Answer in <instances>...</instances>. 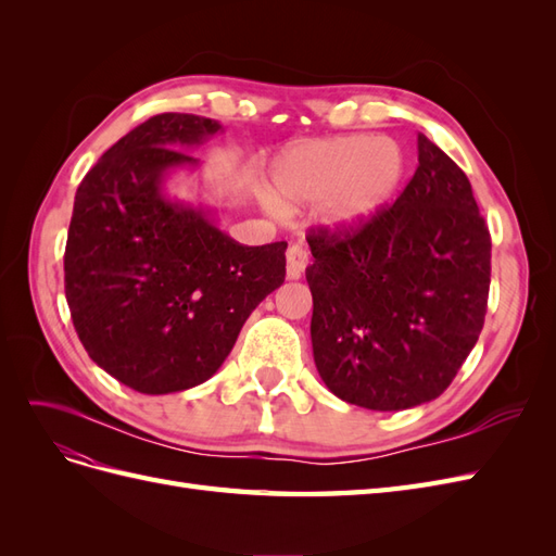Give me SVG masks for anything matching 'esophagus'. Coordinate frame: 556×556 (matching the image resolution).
Wrapping results in <instances>:
<instances>
[{
  "mask_svg": "<svg viewBox=\"0 0 556 556\" xmlns=\"http://www.w3.org/2000/svg\"><path fill=\"white\" fill-rule=\"evenodd\" d=\"M308 266V252L306 248L301 245H290L288 248V278L290 280H299L301 274H304V268Z\"/></svg>",
  "mask_w": 556,
  "mask_h": 556,
  "instance_id": "obj_1",
  "label": "esophagus"
}]
</instances>
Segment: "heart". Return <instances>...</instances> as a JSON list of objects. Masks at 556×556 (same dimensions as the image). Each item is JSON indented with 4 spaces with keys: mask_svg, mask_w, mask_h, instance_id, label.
Listing matches in <instances>:
<instances>
[{
    "mask_svg": "<svg viewBox=\"0 0 556 556\" xmlns=\"http://www.w3.org/2000/svg\"><path fill=\"white\" fill-rule=\"evenodd\" d=\"M403 176L401 150L384 139L343 137L288 150L274 164L271 180L288 204L329 202V223L359 225L378 213ZM278 213V206H268Z\"/></svg>",
    "mask_w": 556,
    "mask_h": 556,
    "instance_id": "obj_1",
    "label": "heart"
}]
</instances>
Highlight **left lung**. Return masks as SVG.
I'll list each match as a JSON object with an SVG mask.
<instances>
[{"instance_id":"obj_1","label":"left lung","mask_w":556,"mask_h":556,"mask_svg":"<svg viewBox=\"0 0 556 556\" xmlns=\"http://www.w3.org/2000/svg\"><path fill=\"white\" fill-rule=\"evenodd\" d=\"M392 206L311 229V341L329 390L368 410L441 396L484 325L492 237L466 174L425 134Z\"/></svg>"}]
</instances>
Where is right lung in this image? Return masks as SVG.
Here are the masks:
<instances>
[{
	"instance_id": "add662e5",
	"label": "right lung",
	"mask_w": 556,
	"mask_h": 556,
	"mask_svg": "<svg viewBox=\"0 0 556 556\" xmlns=\"http://www.w3.org/2000/svg\"><path fill=\"white\" fill-rule=\"evenodd\" d=\"M223 131L211 117L162 113L113 143L80 180L64 250V294L83 348L141 394L206 382L250 313L285 280L288 243L241 245L211 208L166 197L199 166L188 148Z\"/></svg>"
}]
</instances>
